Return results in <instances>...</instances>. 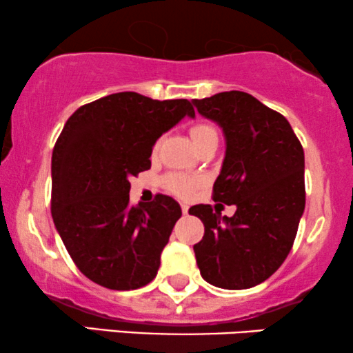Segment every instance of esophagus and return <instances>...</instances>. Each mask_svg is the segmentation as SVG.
I'll return each instance as SVG.
<instances>
[{
    "label": "esophagus",
    "mask_w": 353,
    "mask_h": 353,
    "mask_svg": "<svg viewBox=\"0 0 353 353\" xmlns=\"http://www.w3.org/2000/svg\"><path fill=\"white\" fill-rule=\"evenodd\" d=\"M182 213H184V215H187V213H189V205H182Z\"/></svg>",
    "instance_id": "esophagus-1"
}]
</instances>
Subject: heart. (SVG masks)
Listing matches in <instances>:
<instances>
[{"instance_id": "1", "label": "heart", "mask_w": 353, "mask_h": 353, "mask_svg": "<svg viewBox=\"0 0 353 353\" xmlns=\"http://www.w3.org/2000/svg\"><path fill=\"white\" fill-rule=\"evenodd\" d=\"M190 137L194 145L197 146L202 143L203 140H207L210 137H216V130L208 123H195L194 127L190 128ZM166 185L172 192H176L177 195H182V197H189L195 192V189L200 185V179H195V177L184 176V174H169L166 177Z\"/></svg>"}]
</instances>
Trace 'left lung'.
Wrapping results in <instances>:
<instances>
[{
    "label": "left lung",
    "instance_id": "8db88e82",
    "mask_svg": "<svg viewBox=\"0 0 353 353\" xmlns=\"http://www.w3.org/2000/svg\"><path fill=\"white\" fill-rule=\"evenodd\" d=\"M192 102L220 125L226 140L213 200L236 205L233 216H221L210 205L189 210L205 226L194 246L200 274L218 288L256 287L292 251L305 212V151L288 120L248 92Z\"/></svg>",
    "mask_w": 353,
    "mask_h": 353
}]
</instances>
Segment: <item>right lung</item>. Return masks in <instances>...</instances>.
<instances>
[{"label": "right lung", "mask_w": 353, "mask_h": 353, "mask_svg": "<svg viewBox=\"0 0 353 353\" xmlns=\"http://www.w3.org/2000/svg\"><path fill=\"white\" fill-rule=\"evenodd\" d=\"M195 110L187 99L117 92L81 105L52 153V218L73 262L110 290H137L158 274L181 205L168 195L130 203V177L151 168L159 137Z\"/></svg>", "instance_id": "right-lung-1"}]
</instances>
